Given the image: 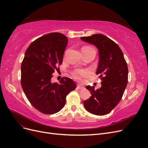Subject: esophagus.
<instances>
[{
	"label": "esophagus",
	"mask_w": 148,
	"mask_h": 148,
	"mask_svg": "<svg viewBox=\"0 0 148 148\" xmlns=\"http://www.w3.org/2000/svg\"><path fill=\"white\" fill-rule=\"evenodd\" d=\"M77 88H78V89H84V87L83 86V85L78 84V85H77Z\"/></svg>",
	"instance_id": "esophagus-1"
}]
</instances>
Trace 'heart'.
<instances>
[{"mask_svg": "<svg viewBox=\"0 0 148 148\" xmlns=\"http://www.w3.org/2000/svg\"><path fill=\"white\" fill-rule=\"evenodd\" d=\"M86 75V71L82 70H75L73 73V76L76 79H79L82 77Z\"/></svg>", "mask_w": 148, "mask_h": 148, "instance_id": "obj_1", "label": "heart"}]
</instances>
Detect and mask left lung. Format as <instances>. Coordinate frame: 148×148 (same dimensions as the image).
<instances>
[{"label": "left lung", "instance_id": "8db88e82", "mask_svg": "<svg viewBox=\"0 0 148 148\" xmlns=\"http://www.w3.org/2000/svg\"><path fill=\"white\" fill-rule=\"evenodd\" d=\"M82 41L98 49L99 64L96 75L101 78V87L87 86L91 96L83 105L89 112L97 115L109 114L121 100L128 83V66L119 46L106 36L95 34L82 37Z\"/></svg>", "mask_w": 148, "mask_h": 148}]
</instances>
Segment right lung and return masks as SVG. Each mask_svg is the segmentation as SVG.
Wrapping results in <instances>:
<instances>
[{"label":"right lung","instance_id":"1","mask_svg":"<svg viewBox=\"0 0 148 148\" xmlns=\"http://www.w3.org/2000/svg\"><path fill=\"white\" fill-rule=\"evenodd\" d=\"M67 43L68 38L61 33L44 35L30 44L22 62V88L31 104L43 114L60 111L67 95L76 88L75 82L67 77L62 78L59 83L51 82L53 73L62 64Z\"/></svg>","mask_w":148,"mask_h":148}]
</instances>
